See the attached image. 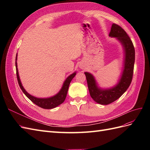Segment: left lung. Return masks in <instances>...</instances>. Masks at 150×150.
Wrapping results in <instances>:
<instances>
[{"label":"left lung","mask_w":150,"mask_h":150,"mask_svg":"<svg viewBox=\"0 0 150 150\" xmlns=\"http://www.w3.org/2000/svg\"><path fill=\"white\" fill-rule=\"evenodd\" d=\"M109 35L118 39L125 50V67L118 84L111 89H101L98 88L93 76L89 72H84L91 97L94 101L103 105H107L117 100L129 88L133 79L135 60V50L133 44L128 35L121 26L112 24Z\"/></svg>","instance_id":"1"}]
</instances>
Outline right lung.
Wrapping results in <instances>:
<instances>
[{
    "label": "right lung",
    "instance_id": "add662e5",
    "mask_svg": "<svg viewBox=\"0 0 150 150\" xmlns=\"http://www.w3.org/2000/svg\"><path fill=\"white\" fill-rule=\"evenodd\" d=\"M17 56V55H16V74H17L18 83H19V85L20 86L21 89H22V92L25 94V96L28 97L32 102L34 103L37 106L42 108L43 109H52L57 107L59 105H60L61 104H62L64 101L67 96V91H68V88H69L70 83L71 80L73 79L74 77L75 76L76 74V72L71 74L66 79L64 84H63L61 89L60 90V91L56 95H55V96L49 98H38L31 96L30 94H29L24 89L23 86H22L21 84V80L19 78V72H18V69H17V62H16Z\"/></svg>",
    "mask_w": 150,
    "mask_h": 150
}]
</instances>
